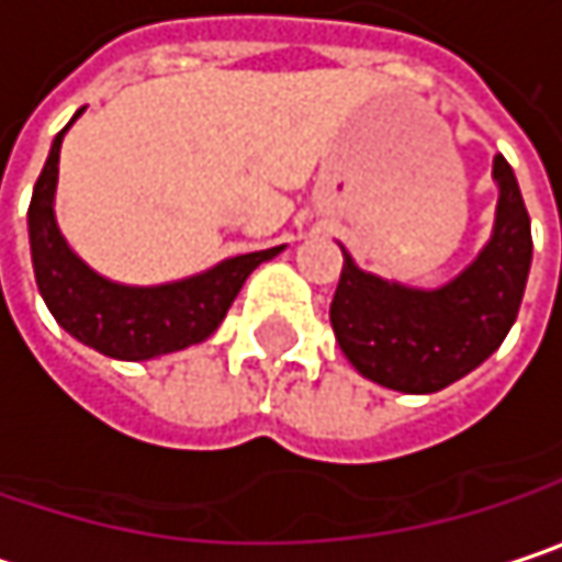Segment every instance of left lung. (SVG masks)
Returning <instances> with one entry per match:
<instances>
[{"label":"left lung","mask_w":562,"mask_h":562,"mask_svg":"<svg viewBox=\"0 0 562 562\" xmlns=\"http://www.w3.org/2000/svg\"><path fill=\"white\" fill-rule=\"evenodd\" d=\"M495 228L480 257L440 289L363 273L350 254L331 302V328L360 376L398 392H437L473 373L512 331L531 270V218L515 170L498 154Z\"/></svg>","instance_id":"1"}]
</instances>
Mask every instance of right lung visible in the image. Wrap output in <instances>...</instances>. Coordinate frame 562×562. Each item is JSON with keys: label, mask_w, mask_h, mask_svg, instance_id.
Listing matches in <instances>:
<instances>
[{"label": "right lung", "mask_w": 562, "mask_h": 562, "mask_svg": "<svg viewBox=\"0 0 562 562\" xmlns=\"http://www.w3.org/2000/svg\"><path fill=\"white\" fill-rule=\"evenodd\" d=\"M70 125L54 137L27 205L34 280L50 315L86 347L115 360H150L202 344L225 322L244 280L263 260H273L282 247L240 254L199 277L167 285H122L99 277L70 250L54 218L60 144Z\"/></svg>", "instance_id": "add662e5"}]
</instances>
